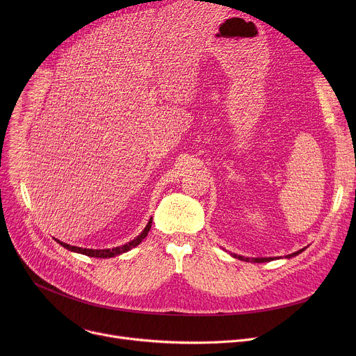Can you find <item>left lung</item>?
I'll return each mask as SVG.
<instances>
[{"instance_id": "obj_1", "label": "left lung", "mask_w": 356, "mask_h": 356, "mask_svg": "<svg viewBox=\"0 0 356 356\" xmlns=\"http://www.w3.org/2000/svg\"><path fill=\"white\" fill-rule=\"evenodd\" d=\"M302 251H305V248L303 250H298L297 252H293V254H289V255H286L287 258H290V257H296L297 254H300ZM235 258H238V259H242V261H254V263H267V261H271L273 258H254V259H250V258H244V257H241V255H234Z\"/></svg>"}]
</instances>
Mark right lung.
Segmentation results:
<instances>
[{"label":"right lung","instance_id":"1","mask_svg":"<svg viewBox=\"0 0 356 356\" xmlns=\"http://www.w3.org/2000/svg\"><path fill=\"white\" fill-rule=\"evenodd\" d=\"M152 220H153V219L148 220L147 227L144 228V231H143L136 239L128 242V244H125V245L115 247V248H112V250H88V248H81V247H72V245H69V244H65V242H62V241H59V239H56V241H58L62 247H65L66 250L73 251V252H79V254H85V255H88V257H95V258H111V257L120 255V254H122V252L129 251L131 248L137 247V245L140 244V242L147 236L149 228H152Z\"/></svg>","mask_w":356,"mask_h":356}]
</instances>
